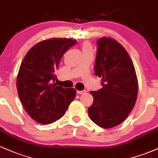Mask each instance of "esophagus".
I'll use <instances>...</instances> for the list:
<instances>
[{
    "label": "esophagus",
    "mask_w": 158,
    "mask_h": 158,
    "mask_svg": "<svg viewBox=\"0 0 158 158\" xmlns=\"http://www.w3.org/2000/svg\"><path fill=\"white\" fill-rule=\"evenodd\" d=\"M77 94H83L86 93V90H82V91H77Z\"/></svg>",
    "instance_id": "obj_1"
}]
</instances>
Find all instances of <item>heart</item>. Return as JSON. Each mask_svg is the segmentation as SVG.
Returning a JSON list of instances; mask_svg holds the SVG:
<instances>
[{"instance_id": "obj_1", "label": "heart", "mask_w": 158, "mask_h": 158, "mask_svg": "<svg viewBox=\"0 0 158 158\" xmlns=\"http://www.w3.org/2000/svg\"><path fill=\"white\" fill-rule=\"evenodd\" d=\"M82 49L83 51H89V50H92V48L89 43L85 41L82 44Z\"/></svg>"}]
</instances>
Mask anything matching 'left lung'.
Segmentation results:
<instances>
[{
    "label": "left lung",
    "mask_w": 158,
    "mask_h": 158,
    "mask_svg": "<svg viewBox=\"0 0 158 158\" xmlns=\"http://www.w3.org/2000/svg\"><path fill=\"white\" fill-rule=\"evenodd\" d=\"M97 45L94 75L102 77L103 87L90 92L94 102L88 113L94 123L109 129L124 121L134 108L138 79L132 61L121 44L103 37Z\"/></svg>",
    "instance_id": "obj_1"
}]
</instances>
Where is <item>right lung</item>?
Wrapping results in <instances>:
<instances>
[{"mask_svg": "<svg viewBox=\"0 0 158 158\" xmlns=\"http://www.w3.org/2000/svg\"><path fill=\"white\" fill-rule=\"evenodd\" d=\"M76 40L52 38L35 44L20 64L17 89L24 109L32 119L49 124L64 116L75 99V89L63 88L55 83V72L64 54Z\"/></svg>", "mask_w": 158, "mask_h": 158, "instance_id": "obj_1", "label": "right lung"}]
</instances>
